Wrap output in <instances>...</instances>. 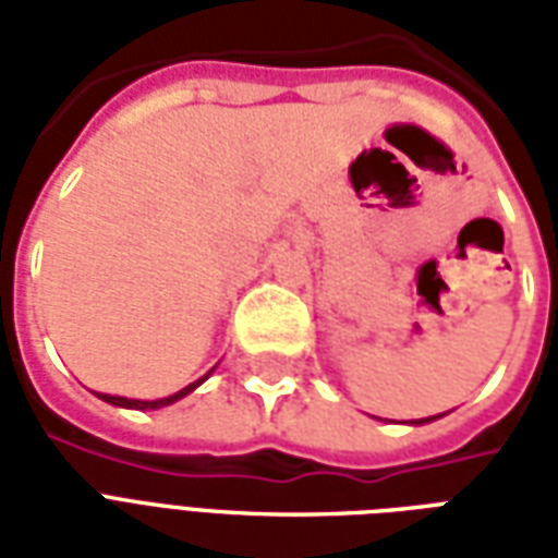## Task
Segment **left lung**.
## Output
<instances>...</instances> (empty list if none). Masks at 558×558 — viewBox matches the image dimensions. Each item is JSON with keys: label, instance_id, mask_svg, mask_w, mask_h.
Here are the masks:
<instances>
[{"label": "left lung", "instance_id": "left-lung-1", "mask_svg": "<svg viewBox=\"0 0 558 558\" xmlns=\"http://www.w3.org/2000/svg\"><path fill=\"white\" fill-rule=\"evenodd\" d=\"M436 418H442V415H430V418H418V421H412V424H430V421Z\"/></svg>", "mask_w": 558, "mask_h": 558}]
</instances>
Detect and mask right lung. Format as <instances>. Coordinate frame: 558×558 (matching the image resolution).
I'll return each instance as SVG.
<instances>
[{"label":"right lung","mask_w":558,"mask_h":558,"mask_svg":"<svg viewBox=\"0 0 558 558\" xmlns=\"http://www.w3.org/2000/svg\"><path fill=\"white\" fill-rule=\"evenodd\" d=\"M215 374V367L208 371L206 376H199L196 383H191V386H184L182 391H175V395H170V398H158V400H134V398H119V395H98V398L104 400V403H113V407H122V410H160V407H170V403H175V400L187 398L194 388H199L203 383H206L208 376Z\"/></svg>","instance_id":"right-lung-1"}]
</instances>
